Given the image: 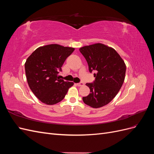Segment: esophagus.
Masks as SVG:
<instances>
[{"instance_id":"esophagus-1","label":"esophagus","mask_w":154,"mask_h":154,"mask_svg":"<svg viewBox=\"0 0 154 154\" xmlns=\"http://www.w3.org/2000/svg\"><path fill=\"white\" fill-rule=\"evenodd\" d=\"M77 85H78V87H81V86H83V85H84V83H83V82H80V83H77Z\"/></svg>"}]
</instances>
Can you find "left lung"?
Segmentation results:
<instances>
[{"instance_id":"1","label":"left lung","mask_w":154,"mask_h":154,"mask_svg":"<svg viewBox=\"0 0 154 154\" xmlns=\"http://www.w3.org/2000/svg\"><path fill=\"white\" fill-rule=\"evenodd\" d=\"M86 59L89 72L94 74L95 81L87 83L90 94L83 97L84 103L92 108L103 106L117 95L125 80L126 65L116 51L97 43L80 48Z\"/></svg>"}]
</instances>
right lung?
<instances>
[{
  "instance_id": "obj_1",
  "label": "right lung",
  "mask_w": 154,
  "mask_h": 154,
  "mask_svg": "<svg viewBox=\"0 0 154 154\" xmlns=\"http://www.w3.org/2000/svg\"><path fill=\"white\" fill-rule=\"evenodd\" d=\"M74 48L49 44L37 48L26 60L25 71L27 83L42 103L54 105L66 96L73 82H65L58 74L66 58Z\"/></svg>"
}]
</instances>
